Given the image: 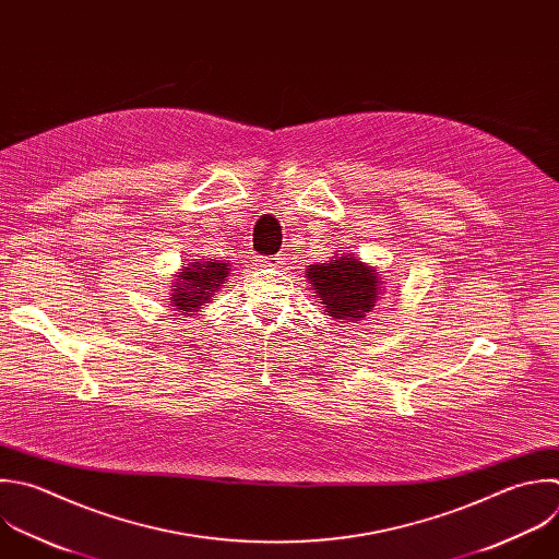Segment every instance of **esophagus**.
Listing matches in <instances>:
<instances>
[{"instance_id":"obj_1","label":"esophagus","mask_w":559,"mask_h":559,"mask_svg":"<svg viewBox=\"0 0 559 559\" xmlns=\"http://www.w3.org/2000/svg\"><path fill=\"white\" fill-rule=\"evenodd\" d=\"M255 264H258V266L277 269V266L286 264V258H284V255H258V258H255Z\"/></svg>"}]
</instances>
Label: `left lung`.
<instances>
[{
	"instance_id": "obj_1",
	"label": "left lung",
	"mask_w": 559,
	"mask_h": 559,
	"mask_svg": "<svg viewBox=\"0 0 559 559\" xmlns=\"http://www.w3.org/2000/svg\"><path fill=\"white\" fill-rule=\"evenodd\" d=\"M308 280L325 312L343 321H358L371 312L382 288L373 269L352 255L328 264H312Z\"/></svg>"
}]
</instances>
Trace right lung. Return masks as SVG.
<instances>
[{
    "mask_svg": "<svg viewBox=\"0 0 559 559\" xmlns=\"http://www.w3.org/2000/svg\"><path fill=\"white\" fill-rule=\"evenodd\" d=\"M229 275V269L225 262H192L183 266V273L177 275L179 282L173 293V304L177 310L190 317V312H197L203 304L210 301L214 290L225 284V277Z\"/></svg>",
    "mask_w": 559,
    "mask_h": 559,
    "instance_id": "add662e5",
    "label": "right lung"
}]
</instances>
